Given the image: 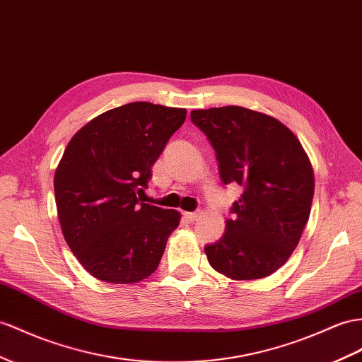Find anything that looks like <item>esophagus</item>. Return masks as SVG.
<instances>
[{
    "label": "esophagus",
    "instance_id": "1",
    "mask_svg": "<svg viewBox=\"0 0 362 362\" xmlns=\"http://www.w3.org/2000/svg\"><path fill=\"white\" fill-rule=\"evenodd\" d=\"M200 211H196V212H185V217H187L189 221H196L200 218Z\"/></svg>",
    "mask_w": 362,
    "mask_h": 362
}]
</instances>
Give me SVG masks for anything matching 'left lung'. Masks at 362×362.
Wrapping results in <instances>:
<instances>
[{
	"mask_svg": "<svg viewBox=\"0 0 362 362\" xmlns=\"http://www.w3.org/2000/svg\"><path fill=\"white\" fill-rule=\"evenodd\" d=\"M191 120L214 148L221 182L243 187L223 237L205 246L209 264L233 280L274 274L309 220L315 183L308 154L280 120L245 107L192 110Z\"/></svg>",
	"mask_w": 362,
	"mask_h": 362,
	"instance_id": "8db88e82",
	"label": "left lung"
}]
</instances>
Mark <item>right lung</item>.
<instances>
[{
    "mask_svg": "<svg viewBox=\"0 0 362 362\" xmlns=\"http://www.w3.org/2000/svg\"><path fill=\"white\" fill-rule=\"evenodd\" d=\"M185 117V108L132 102L91 119L64 151L54 173L59 223L71 252L98 280L132 284L159 266L180 214L137 196Z\"/></svg>",
    "mask_w": 362,
    "mask_h": 362,
    "instance_id": "obj_1",
    "label": "right lung"
}]
</instances>
